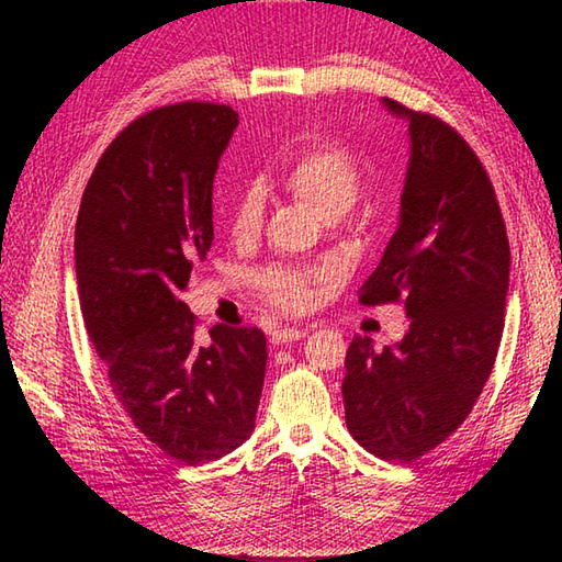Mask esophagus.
Segmentation results:
<instances>
[{
  "label": "esophagus",
  "instance_id": "esophagus-1",
  "mask_svg": "<svg viewBox=\"0 0 562 562\" xmlns=\"http://www.w3.org/2000/svg\"><path fill=\"white\" fill-rule=\"evenodd\" d=\"M308 330L312 326H290V328H278L272 333V342L274 345H284V342H292V340H302L308 336Z\"/></svg>",
  "mask_w": 562,
  "mask_h": 562
}]
</instances>
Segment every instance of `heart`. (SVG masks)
<instances>
[{
    "instance_id": "heart-1",
    "label": "heart",
    "mask_w": 562,
    "mask_h": 562,
    "mask_svg": "<svg viewBox=\"0 0 562 562\" xmlns=\"http://www.w3.org/2000/svg\"><path fill=\"white\" fill-rule=\"evenodd\" d=\"M280 183L306 202L321 217L333 222L348 212L362 190V164L350 147L336 139H316L284 161ZM262 220V202L256 190H244L232 212V232L238 238L254 236ZM321 274L272 266L256 272V288L282 312H304L314 304Z\"/></svg>"
}]
</instances>
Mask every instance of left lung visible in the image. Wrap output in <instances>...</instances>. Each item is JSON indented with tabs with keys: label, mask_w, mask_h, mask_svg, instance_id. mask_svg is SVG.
Instances as JSON below:
<instances>
[{
	"label": "left lung",
	"mask_w": 562,
	"mask_h": 562,
	"mask_svg": "<svg viewBox=\"0 0 562 562\" xmlns=\"http://www.w3.org/2000/svg\"><path fill=\"white\" fill-rule=\"evenodd\" d=\"M408 123L398 229L360 290L364 306L401 302L396 345L355 336L345 357V423L384 461L411 463L469 417L505 328L509 241L491 178L445 121L384 99Z\"/></svg>",
	"instance_id": "obj_1"
}]
</instances>
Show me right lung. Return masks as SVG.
<instances>
[{"label": "right lung", "instance_id": "obj_1", "mask_svg": "<svg viewBox=\"0 0 562 562\" xmlns=\"http://www.w3.org/2000/svg\"><path fill=\"white\" fill-rule=\"evenodd\" d=\"M238 113L176 103L130 123L81 195L75 268L83 326L117 403L166 457L198 465L256 427L268 348L258 328L195 338L178 292L214 238L212 183Z\"/></svg>", "mask_w": 562, "mask_h": 562}]
</instances>
